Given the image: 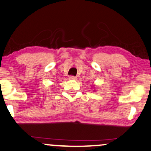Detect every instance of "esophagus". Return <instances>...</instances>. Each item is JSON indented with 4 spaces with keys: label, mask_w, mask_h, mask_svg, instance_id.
<instances>
[{
    "label": "esophagus",
    "mask_w": 151,
    "mask_h": 151,
    "mask_svg": "<svg viewBox=\"0 0 151 151\" xmlns=\"http://www.w3.org/2000/svg\"><path fill=\"white\" fill-rule=\"evenodd\" d=\"M69 79H72V80H76V79H77V77H74V76H70V77H69Z\"/></svg>",
    "instance_id": "34e87169"
}]
</instances>
